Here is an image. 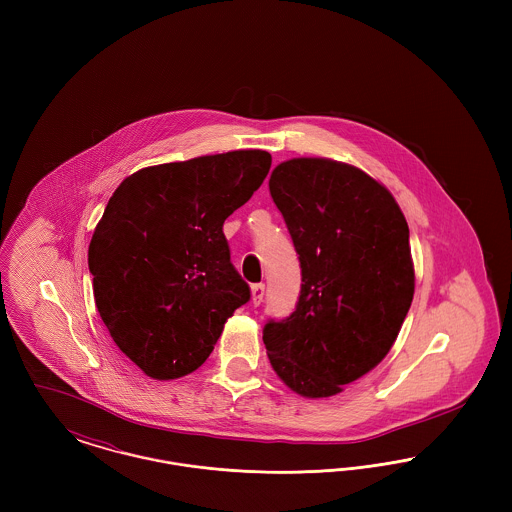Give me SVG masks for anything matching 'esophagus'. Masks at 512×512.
Returning <instances> with one entry per match:
<instances>
[{
  "mask_svg": "<svg viewBox=\"0 0 512 512\" xmlns=\"http://www.w3.org/2000/svg\"><path fill=\"white\" fill-rule=\"evenodd\" d=\"M263 297H265V284H253L251 286V303L261 305Z\"/></svg>",
  "mask_w": 512,
  "mask_h": 512,
  "instance_id": "34e87169",
  "label": "esophagus"
}]
</instances>
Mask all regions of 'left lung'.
I'll return each mask as SVG.
<instances>
[{
  "label": "left lung",
  "mask_w": 512,
  "mask_h": 512,
  "mask_svg": "<svg viewBox=\"0 0 512 512\" xmlns=\"http://www.w3.org/2000/svg\"><path fill=\"white\" fill-rule=\"evenodd\" d=\"M301 265L295 311L268 320L263 341L280 380L330 397L378 365L414 293L409 226L366 172L320 157L280 163L268 180Z\"/></svg>",
  "instance_id": "obj_1"
}]
</instances>
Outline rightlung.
I'll list each match as a JSON object with an SVG mask.
<instances>
[{
	"mask_svg": "<svg viewBox=\"0 0 512 512\" xmlns=\"http://www.w3.org/2000/svg\"><path fill=\"white\" fill-rule=\"evenodd\" d=\"M270 163L267 151L240 149L155 165L111 195L88 267L99 317L147 376L194 372L249 301L222 224L263 184Z\"/></svg>",
	"mask_w": 512,
	"mask_h": 512,
	"instance_id": "right-lung-1",
	"label": "right lung"
}]
</instances>
